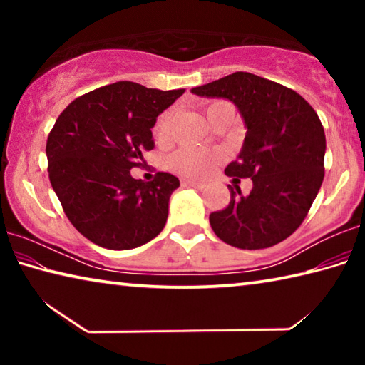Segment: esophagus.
Wrapping results in <instances>:
<instances>
[{
    "mask_svg": "<svg viewBox=\"0 0 365 365\" xmlns=\"http://www.w3.org/2000/svg\"><path fill=\"white\" fill-rule=\"evenodd\" d=\"M183 187H191V188H197V190H202L205 188V183H200V182H195V180H190V178H183L182 180Z\"/></svg>",
    "mask_w": 365,
    "mask_h": 365,
    "instance_id": "esophagus-1",
    "label": "esophagus"
}]
</instances>
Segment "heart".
<instances>
[{
  "instance_id": "b5f03b06",
  "label": "heart",
  "mask_w": 365,
  "mask_h": 365,
  "mask_svg": "<svg viewBox=\"0 0 365 365\" xmlns=\"http://www.w3.org/2000/svg\"><path fill=\"white\" fill-rule=\"evenodd\" d=\"M222 104H227L224 101H215L207 106V114L211 113L214 108L222 106ZM172 117L174 113L172 110H165L159 115L156 120V125H154V138H156L159 143H165L170 137V125H172ZM215 158L211 153L200 151V150H180L177 151L174 156L170 158L169 164L170 168L175 172L187 177H205L209 170L212 169Z\"/></svg>"
}]
</instances>
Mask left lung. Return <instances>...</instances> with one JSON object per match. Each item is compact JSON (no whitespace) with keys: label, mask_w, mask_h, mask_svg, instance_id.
<instances>
[{"label":"left lung","mask_w":365,"mask_h":365,"mask_svg":"<svg viewBox=\"0 0 365 365\" xmlns=\"http://www.w3.org/2000/svg\"><path fill=\"white\" fill-rule=\"evenodd\" d=\"M191 93L230 100L248 128L225 174L251 178L252 190L242 195L237 185V191L230 187L228 206L209 215L214 233L242 250L283 242L306 219L324 182L325 132L317 113L294 90L250 72L230 73Z\"/></svg>","instance_id":"left-lung-1"}]
</instances>
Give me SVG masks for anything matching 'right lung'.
I'll return each instance as SVG.
<instances>
[{
	"label": "right lung",
	"mask_w": 365,
	"mask_h": 365,
	"mask_svg": "<svg viewBox=\"0 0 365 365\" xmlns=\"http://www.w3.org/2000/svg\"><path fill=\"white\" fill-rule=\"evenodd\" d=\"M185 90L115 82L73 100L46 141L49 182L71 224L98 246L132 250L165 225L178 178L158 172L137 180L133 168L154 148L156 117Z\"/></svg>",
	"instance_id": "obj_1"
}]
</instances>
